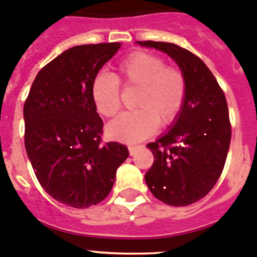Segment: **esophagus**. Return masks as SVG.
<instances>
[{"label": "esophagus", "mask_w": 257, "mask_h": 257, "mask_svg": "<svg viewBox=\"0 0 257 257\" xmlns=\"http://www.w3.org/2000/svg\"><path fill=\"white\" fill-rule=\"evenodd\" d=\"M139 149H140V146L139 145H131V146H128V153H130V155L133 156V155H135L136 151H138Z\"/></svg>", "instance_id": "34e87169"}]
</instances>
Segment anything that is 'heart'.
Wrapping results in <instances>:
<instances>
[{"mask_svg":"<svg viewBox=\"0 0 257 257\" xmlns=\"http://www.w3.org/2000/svg\"><path fill=\"white\" fill-rule=\"evenodd\" d=\"M136 87L134 111L124 112L111 121L107 134L118 141L143 140L156 130L169 126L179 117L185 98L187 80L182 70L167 65L161 57L146 51H135L117 67V75H96L90 96L97 112L113 117L121 108V87Z\"/></svg>","mask_w":257,"mask_h":257,"instance_id":"obj_1","label":"heart"}]
</instances>
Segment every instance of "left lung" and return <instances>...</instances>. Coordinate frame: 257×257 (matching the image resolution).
Masks as SVG:
<instances>
[{
  "label": "left lung",
  "mask_w": 257,
  "mask_h": 257,
  "mask_svg": "<svg viewBox=\"0 0 257 257\" xmlns=\"http://www.w3.org/2000/svg\"><path fill=\"white\" fill-rule=\"evenodd\" d=\"M167 53L187 80V98L174 127L148 144L154 163L146 172L150 192L169 206H189L219 179L231 143L226 97L203 60L172 43L138 41Z\"/></svg>",
  "instance_id": "obj_1"
}]
</instances>
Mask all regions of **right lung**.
Here are the masks:
<instances>
[{
  "mask_svg": "<svg viewBox=\"0 0 257 257\" xmlns=\"http://www.w3.org/2000/svg\"><path fill=\"white\" fill-rule=\"evenodd\" d=\"M119 43L78 45L41 68L24 104L25 148L43 189L73 208L96 206L111 192L127 146L103 143L90 87Z\"/></svg>",
  "mask_w": 257,
  "mask_h": 257,
  "instance_id": "1",
  "label": "right lung"
}]
</instances>
